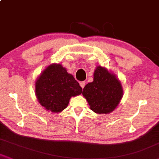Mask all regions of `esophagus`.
Here are the masks:
<instances>
[{"label":"esophagus","mask_w":159,"mask_h":159,"mask_svg":"<svg viewBox=\"0 0 159 159\" xmlns=\"http://www.w3.org/2000/svg\"><path fill=\"white\" fill-rule=\"evenodd\" d=\"M85 84H86V82H85V81L80 82V86H81L82 89H84V86H85Z\"/></svg>","instance_id":"esophagus-1"}]
</instances>
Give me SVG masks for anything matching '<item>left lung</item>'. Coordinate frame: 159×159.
Masks as SVG:
<instances>
[{
	"label": "left lung",
	"instance_id": "left-lung-1",
	"mask_svg": "<svg viewBox=\"0 0 159 159\" xmlns=\"http://www.w3.org/2000/svg\"><path fill=\"white\" fill-rule=\"evenodd\" d=\"M82 94L94 113L109 114L121 101L123 89L115 74L107 68L98 66L94 72L93 81L84 86Z\"/></svg>",
	"mask_w": 159,
	"mask_h": 159
}]
</instances>
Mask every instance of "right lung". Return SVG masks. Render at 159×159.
I'll list each match as a JSON object with an SVG mask.
<instances>
[{
    "label": "right lung",
    "mask_w": 159,
    "mask_h": 159,
    "mask_svg": "<svg viewBox=\"0 0 159 159\" xmlns=\"http://www.w3.org/2000/svg\"><path fill=\"white\" fill-rule=\"evenodd\" d=\"M82 88L61 64H51L35 81V94L46 111L59 113L67 107L70 98L79 95Z\"/></svg>",
    "instance_id": "1"
}]
</instances>
